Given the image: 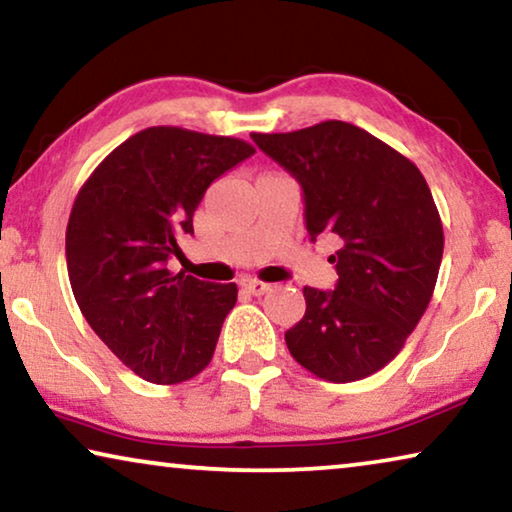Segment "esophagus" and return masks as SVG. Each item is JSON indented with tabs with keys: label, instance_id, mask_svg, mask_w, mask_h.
Here are the masks:
<instances>
[{
	"label": "esophagus",
	"instance_id": "1",
	"mask_svg": "<svg viewBox=\"0 0 512 512\" xmlns=\"http://www.w3.org/2000/svg\"><path fill=\"white\" fill-rule=\"evenodd\" d=\"M241 287L248 289V292L253 294V296H264L266 292H271L269 282H262V280H257V278H243L241 280Z\"/></svg>",
	"mask_w": 512,
	"mask_h": 512
}]
</instances>
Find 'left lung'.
Here are the masks:
<instances>
[{
	"label": "left lung",
	"instance_id": "8db88e82",
	"mask_svg": "<svg viewBox=\"0 0 512 512\" xmlns=\"http://www.w3.org/2000/svg\"><path fill=\"white\" fill-rule=\"evenodd\" d=\"M253 140L301 183L310 239H340L329 257L335 289H303L305 315L285 333L289 354L333 384L370 377L400 354L437 285L444 227L427 181L400 151L345 121Z\"/></svg>",
	"mask_w": 512,
	"mask_h": 512
}]
</instances>
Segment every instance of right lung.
Here are the masks:
<instances>
[{
  "instance_id": "1",
  "label": "right lung",
  "mask_w": 512,
  "mask_h": 512,
  "mask_svg": "<svg viewBox=\"0 0 512 512\" xmlns=\"http://www.w3.org/2000/svg\"><path fill=\"white\" fill-rule=\"evenodd\" d=\"M253 154L236 137L151 126L121 142L75 197L66 227L73 296L137 377L179 384L211 363L239 289L172 273L167 259L193 234L211 183Z\"/></svg>"
}]
</instances>
